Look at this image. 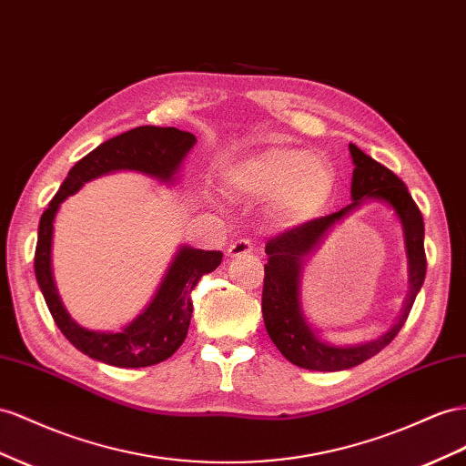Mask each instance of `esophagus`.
Masks as SVG:
<instances>
[{
  "label": "esophagus",
  "mask_w": 466,
  "mask_h": 466,
  "mask_svg": "<svg viewBox=\"0 0 466 466\" xmlns=\"http://www.w3.org/2000/svg\"><path fill=\"white\" fill-rule=\"evenodd\" d=\"M248 253H253V241H248V238H237V241L229 245L228 250L229 257H243Z\"/></svg>",
  "instance_id": "34e87169"
}]
</instances>
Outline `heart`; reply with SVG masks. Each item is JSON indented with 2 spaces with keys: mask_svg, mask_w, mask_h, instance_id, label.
<instances>
[{
  "mask_svg": "<svg viewBox=\"0 0 466 466\" xmlns=\"http://www.w3.org/2000/svg\"><path fill=\"white\" fill-rule=\"evenodd\" d=\"M228 178L237 194L272 198L274 211L292 223L316 216L335 186V174L325 158L284 145H270L238 160Z\"/></svg>",
  "mask_w": 466,
  "mask_h": 466,
  "instance_id": "b5f03b06",
  "label": "heart"
}]
</instances>
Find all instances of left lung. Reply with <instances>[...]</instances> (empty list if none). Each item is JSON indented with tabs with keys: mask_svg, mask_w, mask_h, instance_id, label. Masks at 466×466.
Returning <instances> with one entry per match:
<instances>
[{
	"mask_svg": "<svg viewBox=\"0 0 466 466\" xmlns=\"http://www.w3.org/2000/svg\"><path fill=\"white\" fill-rule=\"evenodd\" d=\"M350 157L355 162L353 186L350 196L355 204L331 213V216L309 219L296 228L286 229L267 241L268 262L264 264L262 286V318L272 343L280 353L296 367L309 370L335 372L353 369L357 364L379 355L380 350L394 341V337L404 327L413 301L425 280L427 260L423 248V218L413 202L406 184L372 157L364 155L357 145H349ZM362 197L382 198L399 213L405 225L407 249L410 258V294L399 323L380 339L357 348H333L319 342L305 323L299 308L297 280L300 260L319 240L324 231L348 212Z\"/></svg>",
	"mask_w": 466,
	"mask_h": 466,
	"instance_id": "obj_1",
	"label": "left lung"
}]
</instances>
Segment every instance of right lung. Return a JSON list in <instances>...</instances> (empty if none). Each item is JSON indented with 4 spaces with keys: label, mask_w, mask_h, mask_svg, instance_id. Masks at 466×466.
I'll return each mask as SVG.
<instances>
[{
    "label": "right lung",
    "mask_w": 466,
    "mask_h": 466,
    "mask_svg": "<svg viewBox=\"0 0 466 466\" xmlns=\"http://www.w3.org/2000/svg\"><path fill=\"white\" fill-rule=\"evenodd\" d=\"M194 143L196 137L192 133L176 127H155V125H143L113 137L70 168L66 180L43 211L35 248L36 282L62 335L90 359L121 369L150 367L170 359L187 335L194 309V288L204 274L219 267L223 253L182 247L143 316L125 327L121 333L90 331L70 319L55 288L53 270H50V243H53L56 209L70 194L78 192L84 182L111 170H139L165 182L172 180Z\"/></svg>",
    "instance_id": "add662e5"
}]
</instances>
